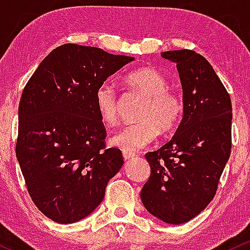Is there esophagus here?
<instances>
[{
    "mask_svg": "<svg viewBox=\"0 0 250 250\" xmlns=\"http://www.w3.org/2000/svg\"><path fill=\"white\" fill-rule=\"evenodd\" d=\"M123 157H124L125 161H128V159H132L136 157L134 153H131V152H127V151H123Z\"/></svg>",
    "mask_w": 250,
    "mask_h": 250,
    "instance_id": "1",
    "label": "esophagus"
}]
</instances>
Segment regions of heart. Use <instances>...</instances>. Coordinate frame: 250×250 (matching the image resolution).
I'll return each instance as SVG.
<instances>
[{
    "label": "heart",
    "instance_id": "obj_1",
    "mask_svg": "<svg viewBox=\"0 0 250 250\" xmlns=\"http://www.w3.org/2000/svg\"><path fill=\"white\" fill-rule=\"evenodd\" d=\"M126 87L145 97L138 113V123L126 125L112 136L114 146L136 152L156 138L158 131L167 133L178 124L183 113V103L175 92L167 89V81L152 67H142L127 74ZM94 107L105 124L113 125L118 119L116 89L104 83L94 93Z\"/></svg>",
    "mask_w": 250,
    "mask_h": 250
}]
</instances>
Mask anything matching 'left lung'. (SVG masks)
<instances>
[{
	"mask_svg": "<svg viewBox=\"0 0 250 250\" xmlns=\"http://www.w3.org/2000/svg\"><path fill=\"white\" fill-rule=\"evenodd\" d=\"M177 66L183 118L167 144L147 152L150 178L140 192L145 209L163 222L192 220L214 198L231 150V102L206 58L193 50L161 53Z\"/></svg>",
	"mask_w": 250,
	"mask_h": 250,
	"instance_id": "left-lung-1",
	"label": "left lung"
}]
</instances>
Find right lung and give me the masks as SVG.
<instances>
[{
	"label": "right lung",
	"instance_id": "obj_1",
	"mask_svg": "<svg viewBox=\"0 0 250 250\" xmlns=\"http://www.w3.org/2000/svg\"><path fill=\"white\" fill-rule=\"evenodd\" d=\"M133 60L66 43L42 60L22 92L16 157L33 202L54 222L91 215L124 164L119 148L105 147L94 93Z\"/></svg>",
	"mask_w": 250,
	"mask_h": 250
}]
</instances>
